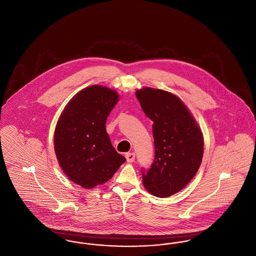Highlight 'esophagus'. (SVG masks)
Returning a JSON list of instances; mask_svg holds the SVG:
<instances>
[{
    "mask_svg": "<svg viewBox=\"0 0 256 256\" xmlns=\"http://www.w3.org/2000/svg\"><path fill=\"white\" fill-rule=\"evenodd\" d=\"M126 158L128 162H134V159H135V154L134 152H128L126 154Z\"/></svg>",
    "mask_w": 256,
    "mask_h": 256,
    "instance_id": "esophagus-1",
    "label": "esophagus"
}]
</instances>
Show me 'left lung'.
Wrapping results in <instances>:
<instances>
[{"mask_svg":"<svg viewBox=\"0 0 256 256\" xmlns=\"http://www.w3.org/2000/svg\"><path fill=\"white\" fill-rule=\"evenodd\" d=\"M141 108L152 122L154 159L141 170L146 190L167 198L195 176L204 156V138L182 102L169 92L143 88L136 91Z\"/></svg>","mask_w":256,"mask_h":256,"instance_id":"obj_1","label":"left lung"}]
</instances>
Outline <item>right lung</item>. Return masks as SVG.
Listing matches in <instances>:
<instances>
[{"label": "right lung", "mask_w": 256, "mask_h": 256, "mask_svg": "<svg viewBox=\"0 0 256 256\" xmlns=\"http://www.w3.org/2000/svg\"><path fill=\"white\" fill-rule=\"evenodd\" d=\"M117 102V93L110 88L87 87L69 102L56 124L54 150L61 169L84 188L106 182L126 161L106 128Z\"/></svg>", "instance_id": "right-lung-1"}]
</instances>
